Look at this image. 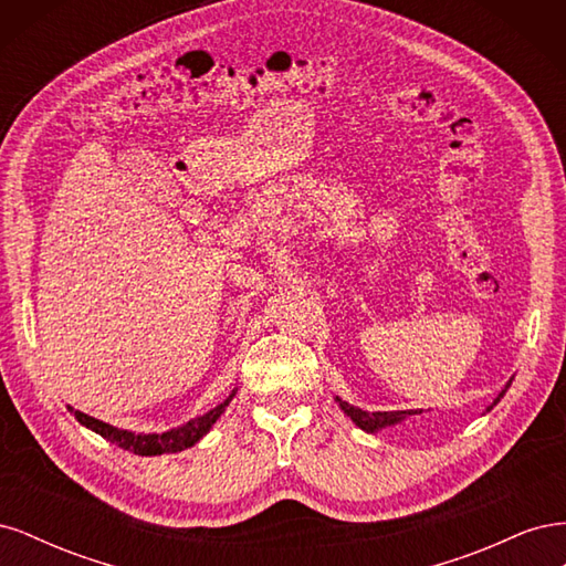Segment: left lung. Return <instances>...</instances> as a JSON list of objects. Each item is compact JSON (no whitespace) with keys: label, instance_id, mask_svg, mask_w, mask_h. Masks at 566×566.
Returning a JSON list of instances; mask_svg holds the SVG:
<instances>
[{"label":"left lung","instance_id":"obj_1","mask_svg":"<svg viewBox=\"0 0 566 566\" xmlns=\"http://www.w3.org/2000/svg\"><path fill=\"white\" fill-rule=\"evenodd\" d=\"M507 387H510V385H507ZM507 387H505V389H507ZM505 389L499 394V397H495V401H493L486 410H491L495 403H499V401L503 399ZM335 399H337L339 408L345 410V413L352 418V422H356V427H361V430H366V432H378V430H382V427H389V424H397V422L406 420L408 416L422 413V410H378V413H368V410L354 408V406H349L347 401H342L339 397H335Z\"/></svg>","mask_w":566,"mask_h":566}]
</instances>
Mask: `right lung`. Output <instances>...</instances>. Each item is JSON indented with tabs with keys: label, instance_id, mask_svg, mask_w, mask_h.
<instances>
[{
	"label": "right lung",
	"instance_id": "add662e5",
	"mask_svg": "<svg viewBox=\"0 0 566 566\" xmlns=\"http://www.w3.org/2000/svg\"><path fill=\"white\" fill-rule=\"evenodd\" d=\"M235 397V389L231 391V397L227 401H221L219 406L210 408L208 413H202L200 418L188 420L181 427H175V430L169 432H160V434H136V432H127V430H117V427L104 422V420H96L92 416H84L82 410H73L71 406V413L77 418L80 424L90 427L92 432L101 434L104 439H108L115 447L132 451L136 455H160V453H179L184 449H191L193 443H198L205 434L210 432V427L219 420V416L224 413V408L231 403V399Z\"/></svg>",
	"mask_w": 566,
	"mask_h": 566
}]
</instances>
